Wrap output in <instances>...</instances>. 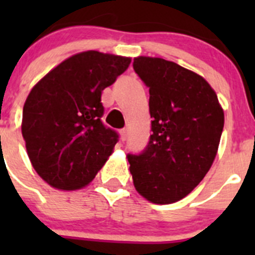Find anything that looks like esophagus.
Instances as JSON below:
<instances>
[{
    "mask_svg": "<svg viewBox=\"0 0 255 255\" xmlns=\"http://www.w3.org/2000/svg\"><path fill=\"white\" fill-rule=\"evenodd\" d=\"M126 138H128V130H126V129L120 130V139H121V141H125Z\"/></svg>",
    "mask_w": 255,
    "mask_h": 255,
    "instance_id": "obj_1",
    "label": "esophagus"
}]
</instances>
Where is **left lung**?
<instances>
[{"label":"left lung","mask_w":255,"mask_h":255,"mask_svg":"<svg viewBox=\"0 0 255 255\" xmlns=\"http://www.w3.org/2000/svg\"><path fill=\"white\" fill-rule=\"evenodd\" d=\"M132 66L149 88L153 131L141 154L128 155L132 182L150 203H175L194 190L215 161L224 108L203 76L172 61L139 56Z\"/></svg>","instance_id":"obj_1"}]
</instances>
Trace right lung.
<instances>
[{
    "instance_id": "add662e5",
    "label": "right lung",
    "mask_w": 255,
    "mask_h": 255,
    "mask_svg": "<svg viewBox=\"0 0 255 255\" xmlns=\"http://www.w3.org/2000/svg\"><path fill=\"white\" fill-rule=\"evenodd\" d=\"M130 62L112 53L80 52L31 88L21 134L31 166L52 188H85L114 153L117 134L101 121V96Z\"/></svg>"
}]
</instances>
